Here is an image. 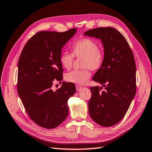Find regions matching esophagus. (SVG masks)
I'll list each match as a JSON object with an SVG mask.
<instances>
[{
	"mask_svg": "<svg viewBox=\"0 0 152 152\" xmlns=\"http://www.w3.org/2000/svg\"><path fill=\"white\" fill-rule=\"evenodd\" d=\"M76 91H79L81 90V88H82V87L80 86V85H76Z\"/></svg>",
	"mask_w": 152,
	"mask_h": 152,
	"instance_id": "1",
	"label": "esophagus"
}]
</instances>
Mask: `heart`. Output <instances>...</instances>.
Instances as JSON below:
<instances>
[{"label":"heart","instance_id":"1","mask_svg":"<svg viewBox=\"0 0 152 152\" xmlns=\"http://www.w3.org/2000/svg\"><path fill=\"white\" fill-rule=\"evenodd\" d=\"M72 53L64 52L60 56V62L62 67L70 69L72 66L74 58H83L80 70H74L66 73L65 80L70 83L83 85L91 77L90 69L95 71L102 67L104 61V53L98 48L97 42L91 38H83L72 44Z\"/></svg>","mask_w":152,"mask_h":152}]
</instances>
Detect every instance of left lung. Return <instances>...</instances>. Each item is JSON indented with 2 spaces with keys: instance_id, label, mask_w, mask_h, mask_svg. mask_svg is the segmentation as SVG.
<instances>
[{
  "instance_id": "obj_1",
  "label": "left lung",
  "mask_w": 152,
  "mask_h": 152,
  "mask_svg": "<svg viewBox=\"0 0 152 152\" xmlns=\"http://www.w3.org/2000/svg\"><path fill=\"white\" fill-rule=\"evenodd\" d=\"M85 36L102 40L104 61L92 80L103 85L91 87L88 103L91 118L103 126H112L125 115L136 92V66L133 52L123 34L113 28L88 30Z\"/></svg>"
}]
</instances>
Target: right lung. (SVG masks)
<instances>
[{
	"label": "right lung",
	"instance_id": "add662e5",
	"mask_svg": "<svg viewBox=\"0 0 152 152\" xmlns=\"http://www.w3.org/2000/svg\"><path fill=\"white\" fill-rule=\"evenodd\" d=\"M76 31L37 32L27 42L18 62L17 91L29 118L38 126L51 129L69 114L67 101L75 94L73 83L62 82L56 91L54 81L63 79L60 62L61 48Z\"/></svg>",
	"mask_w": 152,
	"mask_h": 152
}]
</instances>
